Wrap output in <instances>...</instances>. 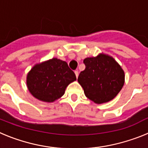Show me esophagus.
Here are the masks:
<instances>
[{"instance_id": "1", "label": "esophagus", "mask_w": 148, "mask_h": 148, "mask_svg": "<svg viewBox=\"0 0 148 148\" xmlns=\"http://www.w3.org/2000/svg\"><path fill=\"white\" fill-rule=\"evenodd\" d=\"M75 76H76V78H78V70H75Z\"/></svg>"}]
</instances>
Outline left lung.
<instances>
[{
	"label": "left lung",
	"mask_w": 148,
	"mask_h": 148,
	"mask_svg": "<svg viewBox=\"0 0 148 148\" xmlns=\"http://www.w3.org/2000/svg\"><path fill=\"white\" fill-rule=\"evenodd\" d=\"M86 68L78 75V82L86 97L98 104L113 100L125 84V72L109 55L100 53L84 60Z\"/></svg>",
	"instance_id": "8db88e82"
}]
</instances>
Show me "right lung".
Listing matches in <instances>:
<instances>
[{
	"instance_id": "right-lung-1",
	"label": "right lung",
	"mask_w": 148,
	"mask_h": 148,
	"mask_svg": "<svg viewBox=\"0 0 148 148\" xmlns=\"http://www.w3.org/2000/svg\"><path fill=\"white\" fill-rule=\"evenodd\" d=\"M76 80L67 63L53 58L34 65L27 75V86L34 97L53 102L64 94L70 83Z\"/></svg>"
}]
</instances>
